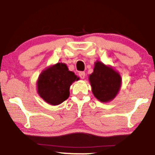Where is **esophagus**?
<instances>
[{"mask_svg":"<svg viewBox=\"0 0 155 155\" xmlns=\"http://www.w3.org/2000/svg\"><path fill=\"white\" fill-rule=\"evenodd\" d=\"M79 76L81 79H84V78H85V73H84V72H80Z\"/></svg>","mask_w":155,"mask_h":155,"instance_id":"34e87169","label":"esophagus"}]
</instances>
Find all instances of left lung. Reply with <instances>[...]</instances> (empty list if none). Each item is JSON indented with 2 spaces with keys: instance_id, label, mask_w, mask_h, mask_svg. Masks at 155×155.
<instances>
[{
  "instance_id": "1",
  "label": "left lung",
  "mask_w": 155,
  "mask_h": 155,
  "mask_svg": "<svg viewBox=\"0 0 155 155\" xmlns=\"http://www.w3.org/2000/svg\"><path fill=\"white\" fill-rule=\"evenodd\" d=\"M94 96L101 102L107 103L113 100L121 87L122 78L118 72L111 65L101 61L94 63V71L89 76Z\"/></svg>"
}]
</instances>
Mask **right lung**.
Segmentation results:
<instances>
[{"instance_id":"add662e5","label":"right lung","mask_w":155,"mask_h":155,"mask_svg":"<svg viewBox=\"0 0 155 155\" xmlns=\"http://www.w3.org/2000/svg\"><path fill=\"white\" fill-rule=\"evenodd\" d=\"M79 80L65 63H57L40 73L37 82V93L46 103L58 105L68 98L71 84Z\"/></svg>"}]
</instances>
